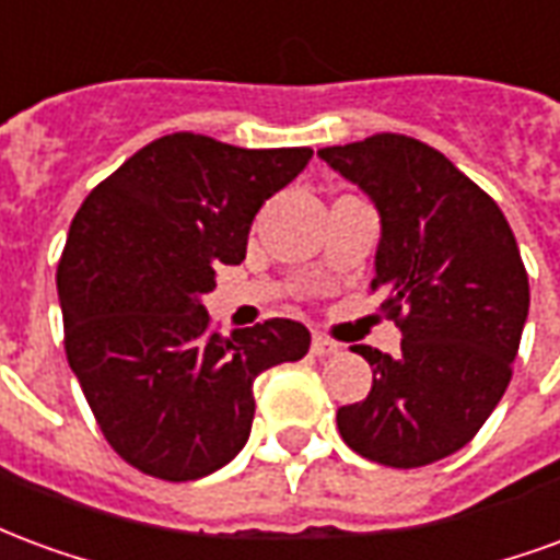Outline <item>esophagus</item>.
<instances>
[{
	"mask_svg": "<svg viewBox=\"0 0 560 560\" xmlns=\"http://www.w3.org/2000/svg\"><path fill=\"white\" fill-rule=\"evenodd\" d=\"M339 341H332L327 339V336H317L315 332V339H312V353L315 357H329V353H339Z\"/></svg>",
	"mask_w": 560,
	"mask_h": 560,
	"instance_id": "1",
	"label": "esophagus"
}]
</instances>
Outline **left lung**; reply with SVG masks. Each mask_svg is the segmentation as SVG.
Masks as SVG:
<instances>
[{
    "instance_id": "left-lung-1",
    "label": "left lung",
    "mask_w": 560,
    "mask_h": 560,
    "mask_svg": "<svg viewBox=\"0 0 560 560\" xmlns=\"http://www.w3.org/2000/svg\"><path fill=\"white\" fill-rule=\"evenodd\" d=\"M317 159L377 209L372 288L401 327L396 357L353 348L372 389L339 408V432L372 462L420 468L468 444L510 384L530 303L516 236L492 197L420 140L375 135Z\"/></svg>"
}]
</instances>
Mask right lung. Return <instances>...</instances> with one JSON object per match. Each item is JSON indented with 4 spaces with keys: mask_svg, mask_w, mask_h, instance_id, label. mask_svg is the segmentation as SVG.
<instances>
[{
    "mask_svg": "<svg viewBox=\"0 0 560 560\" xmlns=\"http://www.w3.org/2000/svg\"><path fill=\"white\" fill-rule=\"evenodd\" d=\"M312 149L152 140L83 200L56 272L66 353L104 438L159 480H200L248 441L255 377L303 360L312 332L272 317L209 329L203 296L243 264L252 221Z\"/></svg>",
    "mask_w": 560,
    "mask_h": 560,
    "instance_id": "right-lung-1",
    "label": "right lung"
}]
</instances>
